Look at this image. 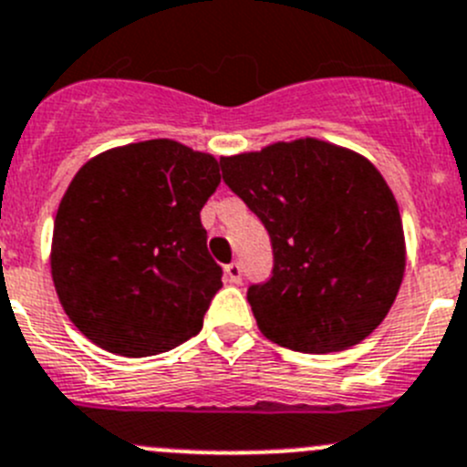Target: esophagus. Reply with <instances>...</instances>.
I'll return each mask as SVG.
<instances>
[{
  "label": "esophagus",
  "instance_id": "34e87169",
  "mask_svg": "<svg viewBox=\"0 0 467 467\" xmlns=\"http://www.w3.org/2000/svg\"><path fill=\"white\" fill-rule=\"evenodd\" d=\"M225 278L234 285L242 283V266H239V262H230V265L225 266Z\"/></svg>",
  "mask_w": 467,
  "mask_h": 467
}]
</instances>
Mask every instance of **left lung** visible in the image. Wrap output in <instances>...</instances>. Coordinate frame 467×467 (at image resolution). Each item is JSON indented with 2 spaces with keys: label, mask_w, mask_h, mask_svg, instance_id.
I'll return each mask as SVG.
<instances>
[{
  "label": "left lung",
  "mask_w": 467,
  "mask_h": 467,
  "mask_svg": "<svg viewBox=\"0 0 467 467\" xmlns=\"http://www.w3.org/2000/svg\"><path fill=\"white\" fill-rule=\"evenodd\" d=\"M221 169L274 246V275L248 289L260 333L301 354H335L372 335L406 269L400 205L377 166L301 137L221 157Z\"/></svg>",
  "instance_id": "left-lung-1"
}]
</instances>
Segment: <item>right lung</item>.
Segmentation results:
<instances>
[{"label":"right lung","instance_id":"right-lung-1","mask_svg":"<svg viewBox=\"0 0 467 467\" xmlns=\"http://www.w3.org/2000/svg\"><path fill=\"white\" fill-rule=\"evenodd\" d=\"M219 161L173 139L90 157L54 219L49 271L67 319L125 358L164 354L202 328L223 287L201 210Z\"/></svg>","mask_w":467,"mask_h":467}]
</instances>
